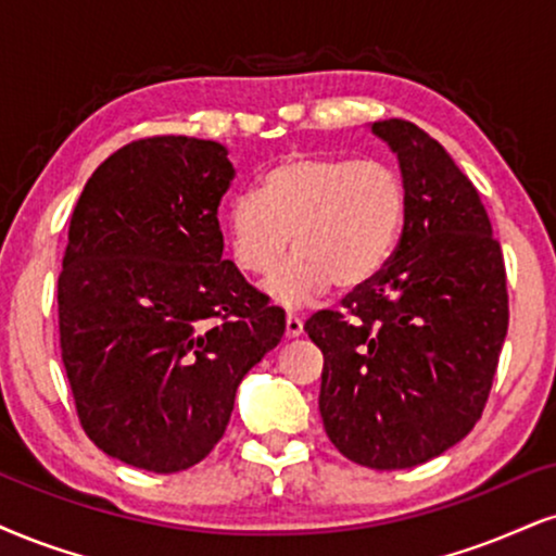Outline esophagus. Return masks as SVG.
<instances>
[{"label": "esophagus", "mask_w": 556, "mask_h": 556, "mask_svg": "<svg viewBox=\"0 0 556 556\" xmlns=\"http://www.w3.org/2000/svg\"><path fill=\"white\" fill-rule=\"evenodd\" d=\"M304 332V321L296 314H286V338H299V334Z\"/></svg>", "instance_id": "esophagus-1"}]
</instances>
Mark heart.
<instances>
[{
  "label": "heart",
  "instance_id": "obj_1",
  "mask_svg": "<svg viewBox=\"0 0 556 556\" xmlns=\"http://www.w3.org/2000/svg\"><path fill=\"white\" fill-rule=\"evenodd\" d=\"M407 185L392 164L299 154L267 169L260 190L224 214L231 257L247 276H267L289 242L296 255L267 280L280 304H304L332 289L371 283L400 244Z\"/></svg>",
  "mask_w": 556,
  "mask_h": 556
}]
</instances>
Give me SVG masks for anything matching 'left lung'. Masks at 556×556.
<instances>
[{"label": "left lung", "mask_w": 556, "mask_h": 556, "mask_svg": "<svg viewBox=\"0 0 556 556\" xmlns=\"http://www.w3.org/2000/svg\"><path fill=\"white\" fill-rule=\"evenodd\" d=\"M400 156L407 218L371 283L304 330L325 355L319 413L334 448L368 469L441 456L482 417L508 334V276L477 188L409 121H379Z\"/></svg>", "instance_id": "1"}]
</instances>
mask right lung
I'll list each match as a JSON object with an SVG mask.
<instances>
[{"label":"right lung","mask_w":556,"mask_h":556,"mask_svg":"<svg viewBox=\"0 0 556 556\" xmlns=\"http://www.w3.org/2000/svg\"><path fill=\"white\" fill-rule=\"evenodd\" d=\"M231 180L222 143L147 136L94 169L68 224L61 361L89 441L136 469L203 462L286 332L283 309L222 257Z\"/></svg>","instance_id":"right-lung-1"}]
</instances>
